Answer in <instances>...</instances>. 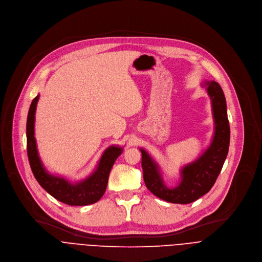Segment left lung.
<instances>
[{"label":"left lung","instance_id":"obj_1","mask_svg":"<svg viewBox=\"0 0 262 262\" xmlns=\"http://www.w3.org/2000/svg\"><path fill=\"white\" fill-rule=\"evenodd\" d=\"M206 91L212 99L215 119V135L211 146L201 157L181 170V182L175 188H168L162 181L158 165L149 155L141 149L143 179L146 187L158 198L171 203L187 204L210 191L215 184L230 146V123L226 102L221 86L215 82H205Z\"/></svg>","mask_w":262,"mask_h":262}]
</instances>
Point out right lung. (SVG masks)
<instances>
[{
    "mask_svg": "<svg viewBox=\"0 0 262 262\" xmlns=\"http://www.w3.org/2000/svg\"><path fill=\"white\" fill-rule=\"evenodd\" d=\"M38 100L39 96L34 98L30 104L26 124L27 156L34 178L48 194L65 204L81 206L99 201L105 193L111 169L121 155L122 148L118 146L108 147L104 151L95 172L82 182L73 184L64 178L49 175L40 161L34 139V114Z\"/></svg>",
    "mask_w": 262,
    "mask_h": 262,
    "instance_id": "add662e5",
    "label": "right lung"
}]
</instances>
